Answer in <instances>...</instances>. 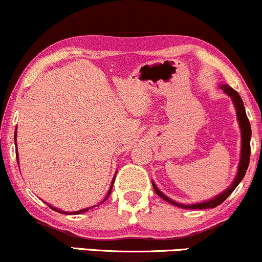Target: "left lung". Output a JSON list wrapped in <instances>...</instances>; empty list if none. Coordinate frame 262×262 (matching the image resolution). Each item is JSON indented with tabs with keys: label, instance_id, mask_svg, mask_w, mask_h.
<instances>
[{
	"label": "left lung",
	"instance_id": "left-lung-1",
	"mask_svg": "<svg viewBox=\"0 0 262 262\" xmlns=\"http://www.w3.org/2000/svg\"><path fill=\"white\" fill-rule=\"evenodd\" d=\"M221 89L224 90L226 94H228L232 98L233 104H235L236 110H237V119L238 123H240L241 126V136H242V145H241V161L240 164H238V173L236 176L235 182L231 184V187H228L225 192H222L221 194H219L217 197H214L213 200L207 201V202L202 203H196V205H181V203H176L174 201L169 200L167 196H164L161 191L156 187V184L153 183V188L156 191V193L158 194L159 197L163 198L167 202L172 203V205L178 206L181 208H186V210H206V208H214L217 206L221 205L222 202L235 191L236 187L238 186V183L242 181V178L246 174V169L249 167L250 162V154H251V147H250V139H251V125H250L249 118H247L246 112H245L244 101H242L241 96L238 95V93L236 90H233L232 88H230L228 85H221Z\"/></svg>",
	"mask_w": 262,
	"mask_h": 262
}]
</instances>
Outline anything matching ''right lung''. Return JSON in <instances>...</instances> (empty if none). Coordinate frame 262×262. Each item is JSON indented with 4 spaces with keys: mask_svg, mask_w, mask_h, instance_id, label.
Segmentation results:
<instances>
[{
    "mask_svg": "<svg viewBox=\"0 0 262 262\" xmlns=\"http://www.w3.org/2000/svg\"><path fill=\"white\" fill-rule=\"evenodd\" d=\"M15 139H16V133H15ZM16 143V142H15ZM16 158H17V157H16ZM114 180H115V177H114ZM114 180H113V182H112V186H110V189H109V192H108V196H106V198H108L109 196H110V193H112V189H113V183H114ZM105 198V200H106ZM104 200V201H105ZM49 207L50 208H52V210L54 211H56V212H60V213H66V214H79V213H82V212H86V211H89V208H85V210H80V211H76V212H64V211H60V210H57V208H55V207H52V206H49ZM90 208H93V207H90Z\"/></svg>",
    "mask_w": 262,
    "mask_h": 262,
    "instance_id": "add662e5",
    "label": "right lung"
}]
</instances>
